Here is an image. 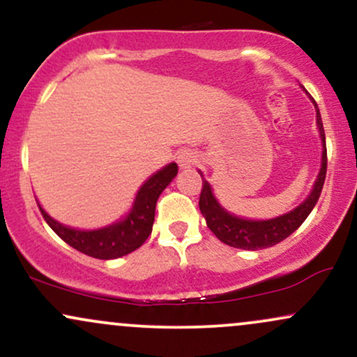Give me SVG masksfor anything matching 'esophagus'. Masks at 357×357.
<instances>
[{
	"label": "esophagus",
	"instance_id": "esophagus-1",
	"mask_svg": "<svg viewBox=\"0 0 357 357\" xmlns=\"http://www.w3.org/2000/svg\"><path fill=\"white\" fill-rule=\"evenodd\" d=\"M177 163L180 168H190L197 163V155L190 150H183L180 151L178 157H177Z\"/></svg>",
	"mask_w": 357,
	"mask_h": 357
}]
</instances>
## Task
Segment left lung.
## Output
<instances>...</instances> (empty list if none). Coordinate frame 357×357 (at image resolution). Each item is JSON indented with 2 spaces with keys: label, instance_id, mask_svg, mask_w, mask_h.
<instances>
[{
  "label": "left lung",
  "instance_id": "obj_1",
  "mask_svg": "<svg viewBox=\"0 0 357 357\" xmlns=\"http://www.w3.org/2000/svg\"><path fill=\"white\" fill-rule=\"evenodd\" d=\"M315 104V101H314ZM317 107V104H315ZM317 126L320 131V138H322L324 150H322V168L317 182H315L314 190L308 195L303 204H300L297 209L290 211L288 214L280 215V218L268 219V221H248V219L236 218L226 212L218 204L209 183L202 178V190H200L199 207L202 215L206 218L207 227L218 236L219 241L229 244L232 248H239V250H261V248H270L275 244L282 243L287 239L291 232H295L302 226L310 214L312 209L315 207L317 200L322 192L324 180L327 174V148H326V133H324L322 118H320L319 107H317Z\"/></svg>",
  "mask_w": 357,
  "mask_h": 357
}]
</instances>
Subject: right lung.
Returning a JSON list of instances; mask_svg holds the SVG:
<instances>
[{
    "instance_id": "right-lung-1",
    "label": "right lung",
    "mask_w": 357,
    "mask_h": 357,
    "mask_svg": "<svg viewBox=\"0 0 357 357\" xmlns=\"http://www.w3.org/2000/svg\"><path fill=\"white\" fill-rule=\"evenodd\" d=\"M177 163H170V165L157 172L153 177H150L143 183L128 218L123 219L121 222H116L113 226L102 227L98 231L70 229V227L54 221L42 207H38L47 224L69 246L98 259L121 258V256L138 250L151 234L157 200L163 189L172 182V178L177 175Z\"/></svg>"
}]
</instances>
